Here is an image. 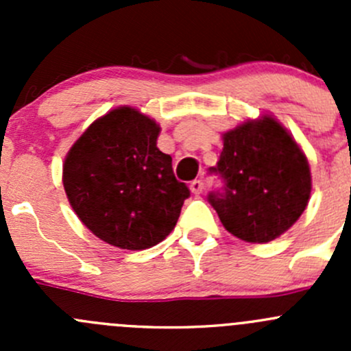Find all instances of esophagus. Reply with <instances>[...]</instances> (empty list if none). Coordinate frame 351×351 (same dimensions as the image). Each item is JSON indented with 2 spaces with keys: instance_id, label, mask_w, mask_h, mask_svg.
I'll list each match as a JSON object with an SVG mask.
<instances>
[{
  "instance_id": "obj_1",
  "label": "esophagus",
  "mask_w": 351,
  "mask_h": 351,
  "mask_svg": "<svg viewBox=\"0 0 351 351\" xmlns=\"http://www.w3.org/2000/svg\"><path fill=\"white\" fill-rule=\"evenodd\" d=\"M190 190H192L193 195H200L202 190H204V182H202V180H193V182L190 183Z\"/></svg>"
}]
</instances>
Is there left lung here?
I'll list each match as a JSON object with an SVG mask.
<instances>
[{
    "label": "left lung",
    "instance_id": "1",
    "mask_svg": "<svg viewBox=\"0 0 351 351\" xmlns=\"http://www.w3.org/2000/svg\"><path fill=\"white\" fill-rule=\"evenodd\" d=\"M222 186L207 200L231 234L268 243L300 217L311 195V171L295 141L271 117L224 134L217 165L208 168Z\"/></svg>",
    "mask_w": 351,
    "mask_h": 351
}]
</instances>
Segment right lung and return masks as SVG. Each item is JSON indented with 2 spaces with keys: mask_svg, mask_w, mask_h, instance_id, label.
I'll use <instances>...</instances> for the list:
<instances>
[{
  "mask_svg": "<svg viewBox=\"0 0 351 351\" xmlns=\"http://www.w3.org/2000/svg\"><path fill=\"white\" fill-rule=\"evenodd\" d=\"M159 127L120 107L91 123L71 147L62 182L71 207L101 241L122 250L161 243L190 197L173 173L171 156L156 147Z\"/></svg>",
  "mask_w": 351,
  "mask_h": 351,
  "instance_id": "1",
  "label": "right lung"
}]
</instances>
